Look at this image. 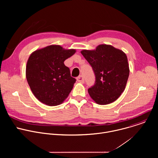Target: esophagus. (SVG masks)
<instances>
[{
    "label": "esophagus",
    "instance_id": "obj_1",
    "mask_svg": "<svg viewBox=\"0 0 158 158\" xmlns=\"http://www.w3.org/2000/svg\"><path fill=\"white\" fill-rule=\"evenodd\" d=\"M77 81L79 82L84 83V79L83 76L81 75V76H79V77H77Z\"/></svg>",
    "mask_w": 158,
    "mask_h": 158
}]
</instances>
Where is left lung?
Here are the masks:
<instances>
[{"label":"left lung","instance_id":"1","mask_svg":"<svg viewBox=\"0 0 158 158\" xmlns=\"http://www.w3.org/2000/svg\"><path fill=\"white\" fill-rule=\"evenodd\" d=\"M81 54L95 75L94 84L88 89L90 96L101 105L115 101L124 91L129 77L126 54L106 44L99 45L94 51L83 50Z\"/></svg>","mask_w":158,"mask_h":158}]
</instances>
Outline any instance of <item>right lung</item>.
<instances>
[{"label":"right lung","instance_id":"1","mask_svg":"<svg viewBox=\"0 0 158 158\" xmlns=\"http://www.w3.org/2000/svg\"><path fill=\"white\" fill-rule=\"evenodd\" d=\"M76 51L65 50L60 46H49L37 50L29 57L26 78L32 92L41 102L57 106L69 96L76 79L64 62Z\"/></svg>","mask_w":158,"mask_h":158}]
</instances>
